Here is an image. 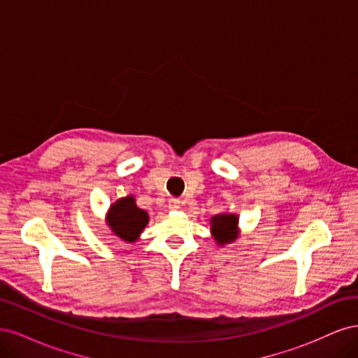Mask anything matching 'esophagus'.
<instances>
[{
    "label": "esophagus",
    "mask_w": 358,
    "mask_h": 358,
    "mask_svg": "<svg viewBox=\"0 0 358 358\" xmlns=\"http://www.w3.org/2000/svg\"><path fill=\"white\" fill-rule=\"evenodd\" d=\"M180 206H182V201L179 199H170L169 200V209H171V210L180 209Z\"/></svg>",
    "instance_id": "obj_1"
}]
</instances>
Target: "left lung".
Listing matches in <instances>:
<instances>
[{"label": "left lung", "mask_w": 358, "mask_h": 358, "mask_svg": "<svg viewBox=\"0 0 358 358\" xmlns=\"http://www.w3.org/2000/svg\"><path fill=\"white\" fill-rule=\"evenodd\" d=\"M239 216L233 213H220L215 215L210 220V231L213 234V239L218 245L231 243L239 236Z\"/></svg>", "instance_id": "8db88e82"}]
</instances>
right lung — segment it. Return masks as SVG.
<instances>
[{
  "instance_id": "right-lung-1",
  "label": "right lung",
  "mask_w": 358,
  "mask_h": 358,
  "mask_svg": "<svg viewBox=\"0 0 358 358\" xmlns=\"http://www.w3.org/2000/svg\"><path fill=\"white\" fill-rule=\"evenodd\" d=\"M106 221L112 233L119 239L127 243H133L138 239L140 233L145 230L149 222V216L148 212L137 208L133 196H127L110 204Z\"/></svg>"
}]
</instances>
